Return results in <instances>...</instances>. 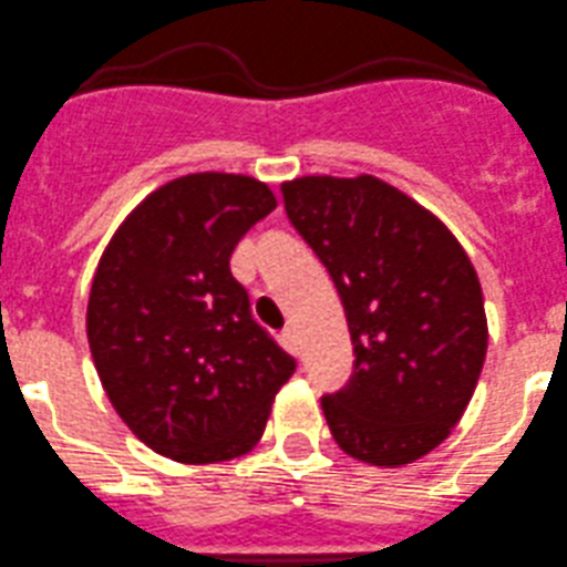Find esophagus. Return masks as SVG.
Returning <instances> with one entry per match:
<instances>
[{
	"instance_id": "obj_1",
	"label": "esophagus",
	"mask_w": 567,
	"mask_h": 567,
	"mask_svg": "<svg viewBox=\"0 0 567 567\" xmlns=\"http://www.w3.org/2000/svg\"><path fill=\"white\" fill-rule=\"evenodd\" d=\"M284 339H287V344H289V350H295V353H298V331H295V326H287L284 328Z\"/></svg>"
}]
</instances>
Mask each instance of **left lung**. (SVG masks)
I'll return each mask as SVG.
<instances>
[{"mask_svg": "<svg viewBox=\"0 0 567 567\" xmlns=\"http://www.w3.org/2000/svg\"><path fill=\"white\" fill-rule=\"evenodd\" d=\"M348 317L353 375L322 395L344 454L401 467L434 451L471 403L487 353L482 284L445 225L373 175L280 186Z\"/></svg>", "mask_w": 567, "mask_h": 567, "instance_id": "1", "label": "left lung"}]
</instances>
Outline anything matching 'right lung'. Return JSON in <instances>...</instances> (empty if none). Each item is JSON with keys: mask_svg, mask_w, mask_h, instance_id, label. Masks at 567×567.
<instances>
[{"mask_svg": "<svg viewBox=\"0 0 567 567\" xmlns=\"http://www.w3.org/2000/svg\"><path fill=\"white\" fill-rule=\"evenodd\" d=\"M275 206L256 177L197 172L150 194L102 252L91 355L107 401L155 454L186 465L247 454L298 368L230 272L234 247Z\"/></svg>", "mask_w": 567, "mask_h": 567, "instance_id": "obj_1", "label": "right lung"}]
</instances>
